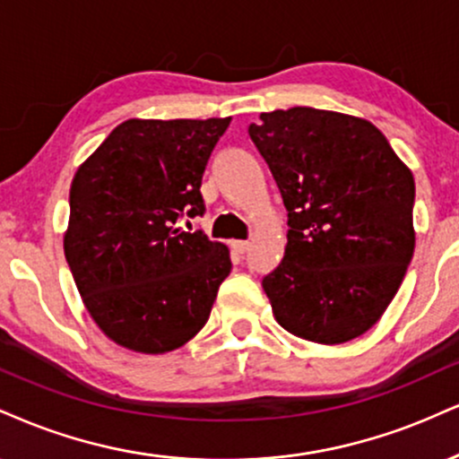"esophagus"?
I'll return each mask as SVG.
<instances>
[{
	"instance_id": "obj_1",
	"label": "esophagus",
	"mask_w": 459,
	"mask_h": 459,
	"mask_svg": "<svg viewBox=\"0 0 459 459\" xmlns=\"http://www.w3.org/2000/svg\"><path fill=\"white\" fill-rule=\"evenodd\" d=\"M247 247H250V241H233V250L244 254L247 252Z\"/></svg>"
}]
</instances>
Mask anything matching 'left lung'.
Wrapping results in <instances>:
<instances>
[{"label": "left lung", "mask_w": 459, "mask_h": 459, "mask_svg": "<svg viewBox=\"0 0 459 459\" xmlns=\"http://www.w3.org/2000/svg\"><path fill=\"white\" fill-rule=\"evenodd\" d=\"M250 136L289 209L284 258L264 275L273 316L297 338L344 344L394 301L415 252V179L377 126L295 107Z\"/></svg>", "instance_id": "1"}]
</instances>
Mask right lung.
Here are the masks:
<instances>
[{
	"label": "right lung",
	"instance_id": "right-lung-1",
	"mask_svg": "<svg viewBox=\"0 0 459 459\" xmlns=\"http://www.w3.org/2000/svg\"><path fill=\"white\" fill-rule=\"evenodd\" d=\"M230 117L128 119L76 169L65 261L93 323L134 352H170L205 327L230 252L186 233L203 215L201 181Z\"/></svg>",
	"mask_w": 459,
	"mask_h": 459
}]
</instances>
